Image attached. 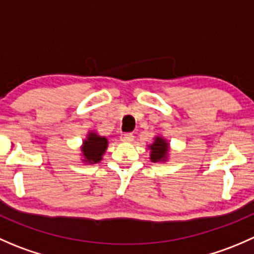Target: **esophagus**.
Here are the masks:
<instances>
[{
    "mask_svg": "<svg viewBox=\"0 0 254 254\" xmlns=\"http://www.w3.org/2000/svg\"><path fill=\"white\" fill-rule=\"evenodd\" d=\"M120 140H122L123 142H132L134 141V135H132L131 132H127V134H123L122 136H120Z\"/></svg>",
    "mask_w": 254,
    "mask_h": 254,
    "instance_id": "obj_1",
    "label": "esophagus"
}]
</instances>
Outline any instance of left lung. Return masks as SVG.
<instances>
[{
  "instance_id": "1",
  "label": "left lung",
  "mask_w": 254,
  "mask_h": 254,
  "mask_svg": "<svg viewBox=\"0 0 254 254\" xmlns=\"http://www.w3.org/2000/svg\"><path fill=\"white\" fill-rule=\"evenodd\" d=\"M170 142L161 135H156L153 141L148 143L147 148L150 150V161L153 163L167 162L170 156Z\"/></svg>"
}]
</instances>
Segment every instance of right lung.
I'll list each match as a JSON object with an SVG mask.
<instances>
[{"mask_svg": "<svg viewBox=\"0 0 254 254\" xmlns=\"http://www.w3.org/2000/svg\"><path fill=\"white\" fill-rule=\"evenodd\" d=\"M108 139L106 136H101L98 132H87L86 139H83L81 145V160L83 163L94 165L103 160V155L108 148Z\"/></svg>", "mask_w": 254, "mask_h": 254, "instance_id": "right-lung-1", "label": "right lung"}]
</instances>
